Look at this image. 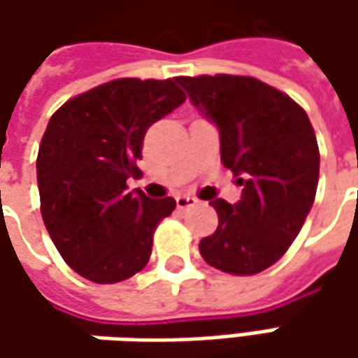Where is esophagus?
I'll list each match as a JSON object with an SVG mask.
<instances>
[{
    "label": "esophagus",
    "mask_w": 358,
    "mask_h": 358,
    "mask_svg": "<svg viewBox=\"0 0 358 358\" xmlns=\"http://www.w3.org/2000/svg\"><path fill=\"white\" fill-rule=\"evenodd\" d=\"M175 203H177L179 209H187V207H195V205L199 203V199L193 197V195H177V197H175Z\"/></svg>",
    "instance_id": "obj_1"
}]
</instances>
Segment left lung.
<instances>
[{"label": "left lung", "mask_w": 358, "mask_h": 358, "mask_svg": "<svg viewBox=\"0 0 358 358\" xmlns=\"http://www.w3.org/2000/svg\"><path fill=\"white\" fill-rule=\"evenodd\" d=\"M211 119L221 161L243 185L239 203L209 199L219 215L201 257L223 273L257 275L277 263L296 239L319 183V145L301 105L245 76L175 79Z\"/></svg>", "instance_id": "8db88e82"}]
</instances>
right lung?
Wrapping results in <instances>:
<instances>
[{
	"label": "right lung",
	"mask_w": 358,
	"mask_h": 358,
	"mask_svg": "<svg viewBox=\"0 0 358 358\" xmlns=\"http://www.w3.org/2000/svg\"><path fill=\"white\" fill-rule=\"evenodd\" d=\"M185 101L175 79H115L63 103L37 153L41 217L63 261L99 285L125 281L151 257L153 233L175 209L127 189L143 137Z\"/></svg>",
	"instance_id": "right-lung-1"
}]
</instances>
